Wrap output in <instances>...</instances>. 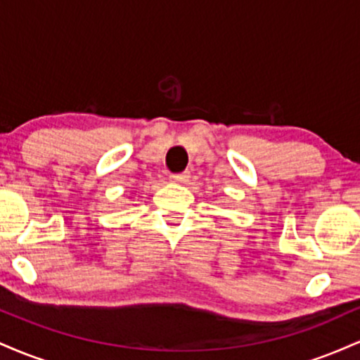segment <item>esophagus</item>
<instances>
[{"label":"esophagus","instance_id":"1","mask_svg":"<svg viewBox=\"0 0 360 360\" xmlns=\"http://www.w3.org/2000/svg\"><path fill=\"white\" fill-rule=\"evenodd\" d=\"M189 177V172L184 171V172H177V174H172L171 176V181L172 183H186Z\"/></svg>","mask_w":360,"mask_h":360}]
</instances>
